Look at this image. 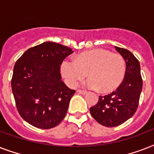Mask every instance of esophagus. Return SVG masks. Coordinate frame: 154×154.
<instances>
[{
  "instance_id": "1",
  "label": "esophagus",
  "mask_w": 154,
  "mask_h": 154,
  "mask_svg": "<svg viewBox=\"0 0 154 154\" xmlns=\"http://www.w3.org/2000/svg\"><path fill=\"white\" fill-rule=\"evenodd\" d=\"M77 92L78 93V94H83V95H85V94H87V91H85V90H82V89H77Z\"/></svg>"
}]
</instances>
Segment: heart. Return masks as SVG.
<instances>
[{
	"label": "heart",
	"mask_w": 154,
	"mask_h": 154,
	"mask_svg": "<svg viewBox=\"0 0 154 154\" xmlns=\"http://www.w3.org/2000/svg\"><path fill=\"white\" fill-rule=\"evenodd\" d=\"M61 74L71 85H77L89 74L87 86L101 93H111L124 80L126 64L124 57L105 49L82 52L74 60H64L60 65Z\"/></svg>",
	"instance_id": "obj_1"
}]
</instances>
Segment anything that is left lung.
<instances>
[{
  "mask_svg": "<svg viewBox=\"0 0 154 154\" xmlns=\"http://www.w3.org/2000/svg\"><path fill=\"white\" fill-rule=\"evenodd\" d=\"M115 48L125 60L124 80L112 94L99 96L98 102L89 109L92 117L106 127L120 125L134 116L138 107L143 84L139 60L129 50Z\"/></svg>",
  "mask_w": 154,
  "mask_h": 154,
  "instance_id": "8db88e82",
  "label": "left lung"
}]
</instances>
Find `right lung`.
<instances>
[{
	"label": "right lung",
	"instance_id": "right-lung-1",
	"mask_svg": "<svg viewBox=\"0 0 154 154\" xmlns=\"http://www.w3.org/2000/svg\"><path fill=\"white\" fill-rule=\"evenodd\" d=\"M72 53L69 47L47 42L29 49L16 61L12 91L19 114L32 126L51 129L65 118L75 90L61 81L60 67Z\"/></svg>",
	"mask_w": 154,
	"mask_h": 154
}]
</instances>
